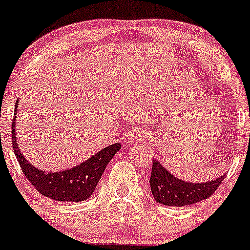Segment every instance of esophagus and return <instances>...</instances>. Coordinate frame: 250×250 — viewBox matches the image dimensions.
Here are the masks:
<instances>
[{
    "mask_svg": "<svg viewBox=\"0 0 250 250\" xmlns=\"http://www.w3.org/2000/svg\"><path fill=\"white\" fill-rule=\"evenodd\" d=\"M144 139H146V136H144L141 131H136V132H133L132 135H131L128 142H130L131 144H133V146H137V144L142 143Z\"/></svg>",
    "mask_w": 250,
    "mask_h": 250,
    "instance_id": "1",
    "label": "esophagus"
}]
</instances>
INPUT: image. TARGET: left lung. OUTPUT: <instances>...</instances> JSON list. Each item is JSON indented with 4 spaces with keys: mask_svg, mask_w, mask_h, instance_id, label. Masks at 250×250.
<instances>
[{
    "mask_svg": "<svg viewBox=\"0 0 250 250\" xmlns=\"http://www.w3.org/2000/svg\"><path fill=\"white\" fill-rule=\"evenodd\" d=\"M221 178L208 182H187L174 176L158 162L152 161L150 187L157 203L167 206H186L210 198L224 180Z\"/></svg>",
    "mask_w": 250,
    "mask_h": 250,
    "instance_id": "1",
    "label": "left lung"
}]
</instances>
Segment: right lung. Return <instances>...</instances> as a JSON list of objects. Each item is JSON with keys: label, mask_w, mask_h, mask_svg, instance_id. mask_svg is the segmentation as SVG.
Wrapping results in <instances>:
<instances>
[{"label": "right lung", "mask_w": 250, "mask_h": 250, "mask_svg": "<svg viewBox=\"0 0 250 250\" xmlns=\"http://www.w3.org/2000/svg\"><path fill=\"white\" fill-rule=\"evenodd\" d=\"M17 108L18 103L15 104V112ZM15 117L17 114H14L12 120V141L13 149L21 170L32 186L50 199L74 203L88 199L96 188V185L104 174L106 166L122 147L120 143L112 144L76 167L55 173H44L32 166L19 149L15 137Z\"/></svg>", "instance_id": "right-lung-1"}]
</instances>
